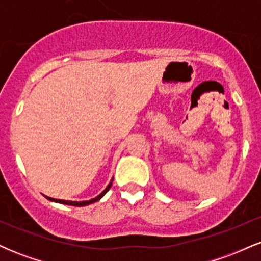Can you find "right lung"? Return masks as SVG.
Returning <instances> with one entry per match:
<instances>
[{
	"instance_id": "1",
	"label": "right lung",
	"mask_w": 261,
	"mask_h": 261,
	"mask_svg": "<svg viewBox=\"0 0 261 261\" xmlns=\"http://www.w3.org/2000/svg\"><path fill=\"white\" fill-rule=\"evenodd\" d=\"M112 182H113V179H112V181L109 182V184H108V187L104 189L103 191H101V193L99 194V195L98 196H95L94 199H91V200H86V201H68V200H60V199H53V197H49V196H45L46 197L47 200H50V201H54V202H59V203H64V205H70V206H87V205H89V203H93V202H95V201H99V200L101 199V197H103L104 195H106L107 194V191L109 190L110 188H112Z\"/></svg>"
}]
</instances>
